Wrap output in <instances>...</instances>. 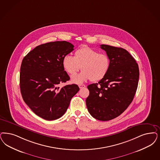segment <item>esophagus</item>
I'll use <instances>...</instances> for the list:
<instances>
[{
  "label": "esophagus",
  "mask_w": 160,
  "mask_h": 160,
  "mask_svg": "<svg viewBox=\"0 0 160 160\" xmlns=\"http://www.w3.org/2000/svg\"><path fill=\"white\" fill-rule=\"evenodd\" d=\"M78 87L80 88H86V86L84 84H79Z\"/></svg>",
  "instance_id": "34e87169"
}]
</instances>
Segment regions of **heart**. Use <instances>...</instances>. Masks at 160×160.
Returning <instances> with one entry per match:
<instances>
[{
	"instance_id": "heart-1",
	"label": "heart",
	"mask_w": 160,
	"mask_h": 160,
	"mask_svg": "<svg viewBox=\"0 0 160 160\" xmlns=\"http://www.w3.org/2000/svg\"><path fill=\"white\" fill-rule=\"evenodd\" d=\"M62 65L71 76L76 74L80 68L83 70L72 77V83L80 84L88 80L98 82L103 78L109 70L110 59L105 53H99L88 47H82L75 51L74 57L64 55Z\"/></svg>"
}]
</instances>
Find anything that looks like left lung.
I'll return each mask as SVG.
<instances>
[{
    "label": "left lung",
    "instance_id": "8db88e82",
    "mask_svg": "<svg viewBox=\"0 0 160 160\" xmlns=\"http://www.w3.org/2000/svg\"><path fill=\"white\" fill-rule=\"evenodd\" d=\"M110 59L108 72L98 83L88 86L86 103L95 119L107 121L119 116L131 103L138 88V64L127 50L102 44Z\"/></svg>",
    "mask_w": 160,
    "mask_h": 160
}]
</instances>
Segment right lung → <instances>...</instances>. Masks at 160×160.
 <instances>
[{"label": "right lung", "mask_w": 160, "mask_h": 160, "mask_svg": "<svg viewBox=\"0 0 160 160\" xmlns=\"http://www.w3.org/2000/svg\"><path fill=\"white\" fill-rule=\"evenodd\" d=\"M73 48L64 41L50 42L36 47L22 60L19 78L22 98L37 116L45 120L62 116L79 90L74 84L58 86L70 80L62 60Z\"/></svg>", "instance_id": "right-lung-1"}]
</instances>
